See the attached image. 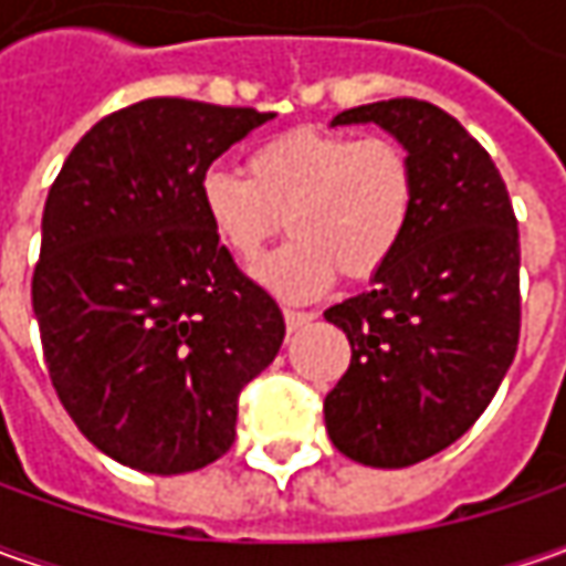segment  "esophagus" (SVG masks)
Wrapping results in <instances>:
<instances>
[{"label":"esophagus","mask_w":566,"mask_h":566,"mask_svg":"<svg viewBox=\"0 0 566 566\" xmlns=\"http://www.w3.org/2000/svg\"><path fill=\"white\" fill-rule=\"evenodd\" d=\"M283 317H286V331H290V334L302 331L305 324H312V321H315V315H312V312H295V308H286V312H283Z\"/></svg>","instance_id":"1"}]
</instances>
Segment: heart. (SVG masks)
<instances>
[{
  "label": "heart",
  "mask_w": 566,
  "mask_h": 566,
  "mask_svg": "<svg viewBox=\"0 0 566 566\" xmlns=\"http://www.w3.org/2000/svg\"><path fill=\"white\" fill-rule=\"evenodd\" d=\"M249 176L210 166L201 210L235 261L254 264L283 223L293 242L258 268L290 302L317 298L337 280H368L400 251L419 207V169L397 138L290 128L249 150Z\"/></svg>",
  "instance_id": "obj_1"
}]
</instances>
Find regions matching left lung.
<instances>
[{
  "mask_svg": "<svg viewBox=\"0 0 566 566\" xmlns=\"http://www.w3.org/2000/svg\"><path fill=\"white\" fill-rule=\"evenodd\" d=\"M356 122H375L409 147L419 207L371 290L324 312L353 346L324 422L349 460L402 469L463 438L511 368L520 229L489 150L441 106L380 99L331 125Z\"/></svg>",
  "mask_w": 566,
  "mask_h": 566,
  "instance_id": "1",
  "label": "left lung"
}]
</instances>
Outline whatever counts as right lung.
<instances>
[{
    "label": "right lung",
    "mask_w": 566,
    "mask_h": 566,
    "mask_svg": "<svg viewBox=\"0 0 566 566\" xmlns=\"http://www.w3.org/2000/svg\"><path fill=\"white\" fill-rule=\"evenodd\" d=\"M273 113L150 97L72 147L43 207L33 315L55 394L122 467L179 475L235 441L286 337L201 210V176Z\"/></svg>",
    "instance_id": "1"
}]
</instances>
